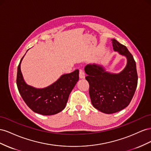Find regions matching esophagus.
Instances as JSON below:
<instances>
[{"label": "esophagus", "instance_id": "1", "mask_svg": "<svg viewBox=\"0 0 151 151\" xmlns=\"http://www.w3.org/2000/svg\"><path fill=\"white\" fill-rule=\"evenodd\" d=\"M79 76L80 78H84L85 76V73L83 71V70H81V69H80L79 70Z\"/></svg>", "mask_w": 151, "mask_h": 151}]
</instances>
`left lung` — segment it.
Returning <instances> with one entry per match:
<instances>
[{"label": "left lung", "mask_w": 151, "mask_h": 151, "mask_svg": "<svg viewBox=\"0 0 151 151\" xmlns=\"http://www.w3.org/2000/svg\"><path fill=\"white\" fill-rule=\"evenodd\" d=\"M113 49L127 59L124 70L118 74L106 71L96 64L85 68V79L89 83V95L95 108L106 114H113L125 108L131 102L137 86L136 63L126 46L112 39Z\"/></svg>", "instance_id": "8db88e82"}]
</instances>
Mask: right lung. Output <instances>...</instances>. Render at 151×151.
<instances>
[{"label": "right lung", "mask_w": 151, "mask_h": 151, "mask_svg": "<svg viewBox=\"0 0 151 151\" xmlns=\"http://www.w3.org/2000/svg\"><path fill=\"white\" fill-rule=\"evenodd\" d=\"M21 59L18 67L16 83L19 92L27 105L35 113L53 115L65 108L68 97L79 80V70L63 75L50 86L36 88L25 83L21 71Z\"/></svg>", "instance_id": "right-lung-1"}]
</instances>
